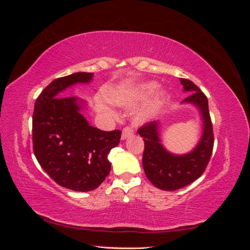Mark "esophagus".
<instances>
[{
  "label": "esophagus",
  "mask_w": 250,
  "mask_h": 250,
  "mask_svg": "<svg viewBox=\"0 0 250 250\" xmlns=\"http://www.w3.org/2000/svg\"><path fill=\"white\" fill-rule=\"evenodd\" d=\"M132 134H133V130L131 129V128L130 127H125V128H123L122 135H121V138H122V140H126L127 138L131 137Z\"/></svg>",
  "instance_id": "34e87169"
}]
</instances>
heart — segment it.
I'll return each mask as SVG.
<instances>
[{
  "label": "heart",
  "instance_id": "obj_1",
  "mask_svg": "<svg viewBox=\"0 0 250 250\" xmlns=\"http://www.w3.org/2000/svg\"><path fill=\"white\" fill-rule=\"evenodd\" d=\"M157 84L153 82L146 83L144 84L138 93H134L131 95L130 93H122V92H115L109 95V101L113 104L120 105V106H128V105L133 104L135 101L145 99L147 96H149L153 90L156 88ZM164 99V94L157 95L154 99L149 103L148 106L140 111L137 117H135V121L139 123L147 122L149 119L152 118L155 113L160 110Z\"/></svg>",
  "mask_w": 250,
  "mask_h": 250
}]
</instances>
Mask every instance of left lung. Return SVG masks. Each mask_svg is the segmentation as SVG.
<instances>
[{"instance_id":"obj_1","label":"left lung","mask_w":250,"mask_h":250,"mask_svg":"<svg viewBox=\"0 0 250 250\" xmlns=\"http://www.w3.org/2000/svg\"><path fill=\"white\" fill-rule=\"evenodd\" d=\"M180 83L185 92L192 93L183 103L194 104L201 115L203 129L197 146L187 154L170 153L161 144L160 123L157 121L145 124L138 130L145 143L144 171L150 183L164 191L178 190L200 177L209 162L214 147L213 125L207 96L191 80L180 78Z\"/></svg>"}]
</instances>
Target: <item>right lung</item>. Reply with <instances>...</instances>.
Masks as SVG:
<instances>
[{
	"instance_id": "1",
	"label": "right lung",
	"mask_w": 250,
	"mask_h": 250,
	"mask_svg": "<svg viewBox=\"0 0 250 250\" xmlns=\"http://www.w3.org/2000/svg\"><path fill=\"white\" fill-rule=\"evenodd\" d=\"M93 73H74L53 80L37 98L32 117L33 151L37 162L59 186L93 191L110 172L108 154L119 145L121 130L103 131L82 116L84 101L60 93L88 83Z\"/></svg>"
}]
</instances>
